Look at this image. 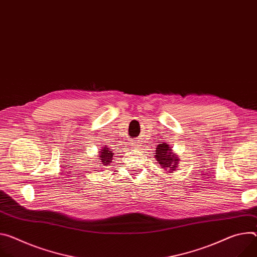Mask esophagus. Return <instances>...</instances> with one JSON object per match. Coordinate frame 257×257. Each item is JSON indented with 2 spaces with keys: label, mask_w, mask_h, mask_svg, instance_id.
Segmentation results:
<instances>
[{
  "label": "esophagus",
  "mask_w": 257,
  "mask_h": 257,
  "mask_svg": "<svg viewBox=\"0 0 257 257\" xmlns=\"http://www.w3.org/2000/svg\"><path fill=\"white\" fill-rule=\"evenodd\" d=\"M131 146H133L134 149H138V147H139V145L137 143H133V144H131Z\"/></svg>",
  "instance_id": "esophagus-1"
}]
</instances>
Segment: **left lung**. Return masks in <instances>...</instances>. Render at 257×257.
<instances>
[{
	"mask_svg": "<svg viewBox=\"0 0 257 257\" xmlns=\"http://www.w3.org/2000/svg\"><path fill=\"white\" fill-rule=\"evenodd\" d=\"M172 148H169L168 144H160L156 148V161H158L162 168L168 170L169 173H172L179 166L178 163L180 159L178 156L171 151Z\"/></svg>",
	"mask_w": 257,
	"mask_h": 257,
	"instance_id": "left-lung-1",
	"label": "left lung"
}]
</instances>
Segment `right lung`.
I'll use <instances>...</instances> for the list:
<instances>
[{
	"instance_id": "add662e5",
	"label": "right lung",
	"mask_w": 257,
	"mask_h": 257,
	"mask_svg": "<svg viewBox=\"0 0 257 257\" xmlns=\"http://www.w3.org/2000/svg\"><path fill=\"white\" fill-rule=\"evenodd\" d=\"M112 151L109 150L106 146L104 148H101V150L98 152V158L101 162V164L103 166H108L110 163L112 162Z\"/></svg>"
}]
</instances>
